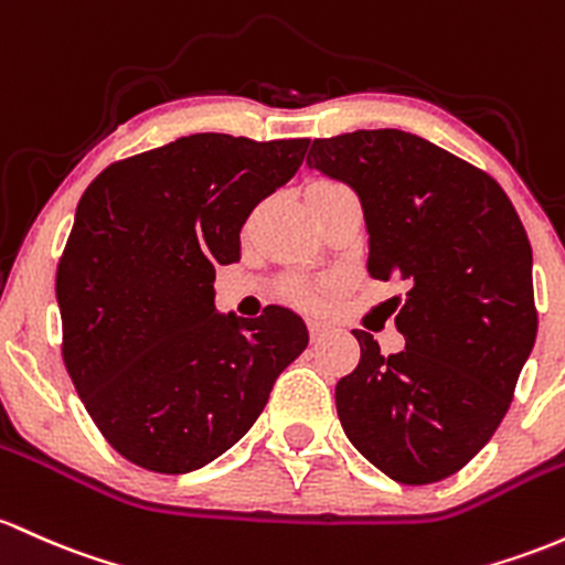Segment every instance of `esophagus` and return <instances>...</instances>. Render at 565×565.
I'll return each mask as SVG.
<instances>
[{
    "label": "esophagus",
    "mask_w": 565,
    "mask_h": 565,
    "mask_svg": "<svg viewBox=\"0 0 565 565\" xmlns=\"http://www.w3.org/2000/svg\"><path fill=\"white\" fill-rule=\"evenodd\" d=\"M308 330H311V338L313 340H321L327 332H330V324H327V321L311 319V321H308Z\"/></svg>",
    "instance_id": "esophagus-1"
}]
</instances>
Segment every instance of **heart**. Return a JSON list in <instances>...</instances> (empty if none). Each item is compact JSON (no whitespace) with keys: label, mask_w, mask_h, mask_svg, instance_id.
<instances>
[{"label":"heart","mask_w":565,"mask_h":565,"mask_svg":"<svg viewBox=\"0 0 565 565\" xmlns=\"http://www.w3.org/2000/svg\"><path fill=\"white\" fill-rule=\"evenodd\" d=\"M321 184H334V182H313L311 188H321ZM292 297L297 302H302V306H316V302L321 300L319 289L311 287V284H297V287H292Z\"/></svg>","instance_id":"obj_1"}]
</instances>
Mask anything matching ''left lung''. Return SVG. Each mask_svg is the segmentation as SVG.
Segmentation results:
<instances>
[{
    "mask_svg": "<svg viewBox=\"0 0 565 565\" xmlns=\"http://www.w3.org/2000/svg\"><path fill=\"white\" fill-rule=\"evenodd\" d=\"M306 163L362 201L370 276L407 287L386 302L399 353L353 330L362 359L334 386L345 437L402 486L445 480L499 429L534 349L523 222L493 177L396 128L316 139Z\"/></svg>",
    "mask_w": 565,
    "mask_h": 565,
    "instance_id": "obj_1",
    "label": "left lung"
}]
</instances>
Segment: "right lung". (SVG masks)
<instances>
[{"label": "right lung", "instance_id": "right-lung-1", "mask_svg": "<svg viewBox=\"0 0 565 565\" xmlns=\"http://www.w3.org/2000/svg\"><path fill=\"white\" fill-rule=\"evenodd\" d=\"M311 139L192 134L117 160L83 192L55 273L64 364L122 458L188 475L231 450L276 377L306 351V321L216 313L214 268L300 169Z\"/></svg>", "mask_w": 565, "mask_h": 565}]
</instances>
